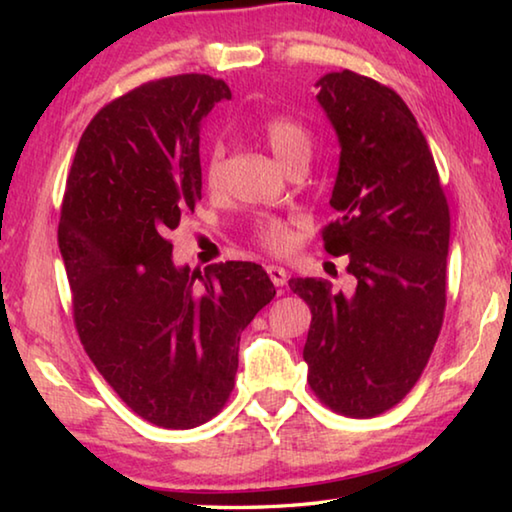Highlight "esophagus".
I'll list each match as a JSON object with an SVG mask.
<instances>
[{
  "label": "esophagus",
  "mask_w": 512,
  "mask_h": 512,
  "mask_svg": "<svg viewBox=\"0 0 512 512\" xmlns=\"http://www.w3.org/2000/svg\"><path fill=\"white\" fill-rule=\"evenodd\" d=\"M266 273H268V277H271V282L275 284V287H284V284H287V271H284L282 266H266Z\"/></svg>",
  "instance_id": "1"
}]
</instances>
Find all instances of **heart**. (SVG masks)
Here are the masks:
<instances>
[{
  "label": "heart",
  "mask_w": 512,
  "mask_h": 512,
  "mask_svg": "<svg viewBox=\"0 0 512 512\" xmlns=\"http://www.w3.org/2000/svg\"><path fill=\"white\" fill-rule=\"evenodd\" d=\"M257 135L268 144V149L280 160L284 167H293L298 162H307L311 153V133L300 119L287 112H271L264 115L255 124ZM223 158L225 153L221 146H212L205 158L203 176L207 189H221L223 185ZM250 237L259 248H264L271 255H284L296 244V230L293 223L277 214H259L250 223Z\"/></svg>",
  "instance_id": "1"
}]
</instances>
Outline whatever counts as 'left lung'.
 Returning a JSON list of instances; mask_svg holds the SVG:
<instances>
[{
	"instance_id": "1",
	"label": "left lung",
	"mask_w": 512,
	"mask_h": 512,
	"mask_svg": "<svg viewBox=\"0 0 512 512\" xmlns=\"http://www.w3.org/2000/svg\"><path fill=\"white\" fill-rule=\"evenodd\" d=\"M318 101L341 142L320 235L348 255L352 296L323 277L289 280L311 309L309 388L348 418L393 409L420 379L447 305L449 205L413 112L400 94L350 69L325 74Z\"/></svg>"
}]
</instances>
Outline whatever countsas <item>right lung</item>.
Instances as JSON below:
<instances>
[{
    "label": "right lung",
    "mask_w": 512,
    "mask_h": 512,
    "mask_svg": "<svg viewBox=\"0 0 512 512\" xmlns=\"http://www.w3.org/2000/svg\"><path fill=\"white\" fill-rule=\"evenodd\" d=\"M225 81L178 74L103 106L85 128L58 246L85 352L121 402L162 429L212 420L235 388L239 339L275 296L253 262L173 266L169 230L201 201V124Z\"/></svg>",
    "instance_id": "right-lung-1"
}]
</instances>
